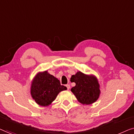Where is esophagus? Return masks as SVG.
Masks as SVG:
<instances>
[{
    "instance_id": "1",
    "label": "esophagus",
    "mask_w": 134,
    "mask_h": 134,
    "mask_svg": "<svg viewBox=\"0 0 134 134\" xmlns=\"http://www.w3.org/2000/svg\"><path fill=\"white\" fill-rule=\"evenodd\" d=\"M65 86H66V87H67V88L68 90H69L70 88V86L69 84H67V85Z\"/></svg>"
}]
</instances>
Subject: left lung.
<instances>
[{
  "mask_svg": "<svg viewBox=\"0 0 134 134\" xmlns=\"http://www.w3.org/2000/svg\"><path fill=\"white\" fill-rule=\"evenodd\" d=\"M76 85L71 88L79 102L83 104H90L98 99L100 94L99 84L93 75H87L78 71L70 78Z\"/></svg>",
  "mask_w": 134,
  "mask_h": 134,
  "instance_id": "1",
  "label": "left lung"
}]
</instances>
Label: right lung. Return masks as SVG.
<instances>
[{"label":"right lung","instance_id":"obj_1","mask_svg":"<svg viewBox=\"0 0 134 134\" xmlns=\"http://www.w3.org/2000/svg\"><path fill=\"white\" fill-rule=\"evenodd\" d=\"M67 90L59 80L47 71L36 75L31 85V95L36 103L41 106H48L56 99L60 92Z\"/></svg>","mask_w":134,"mask_h":134}]
</instances>
